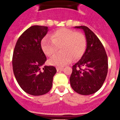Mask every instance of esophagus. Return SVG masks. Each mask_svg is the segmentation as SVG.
<instances>
[{"label": "esophagus", "instance_id": "1", "mask_svg": "<svg viewBox=\"0 0 120 120\" xmlns=\"http://www.w3.org/2000/svg\"><path fill=\"white\" fill-rule=\"evenodd\" d=\"M64 69V68L62 67H56V70L57 71H60V70H62Z\"/></svg>", "mask_w": 120, "mask_h": 120}]
</instances>
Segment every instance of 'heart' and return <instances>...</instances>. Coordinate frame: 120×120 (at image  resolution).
Listing matches in <instances>:
<instances>
[{
    "mask_svg": "<svg viewBox=\"0 0 120 120\" xmlns=\"http://www.w3.org/2000/svg\"><path fill=\"white\" fill-rule=\"evenodd\" d=\"M50 38L45 37L41 41V47L46 55L52 56L49 62L55 66H64L70 62L72 58L77 60L85 53L87 46L85 36L80 32L68 29H60L51 34Z\"/></svg>",
    "mask_w": 120,
    "mask_h": 120,
    "instance_id": "1",
    "label": "heart"
}]
</instances>
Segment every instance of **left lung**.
<instances>
[{
  "label": "left lung",
  "mask_w": 120,
  "mask_h": 120,
  "mask_svg": "<svg viewBox=\"0 0 120 120\" xmlns=\"http://www.w3.org/2000/svg\"><path fill=\"white\" fill-rule=\"evenodd\" d=\"M85 32L87 47L82 58L72 67L71 88L80 95H91L102 86L108 73V57L97 36L86 26H77Z\"/></svg>",
  "instance_id": "left-lung-1"
}]
</instances>
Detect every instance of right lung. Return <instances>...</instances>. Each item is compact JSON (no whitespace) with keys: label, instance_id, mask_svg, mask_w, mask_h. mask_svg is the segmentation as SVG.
Masks as SVG:
<instances>
[{"label":"right lung","instance_id":"add662e5","mask_svg":"<svg viewBox=\"0 0 120 120\" xmlns=\"http://www.w3.org/2000/svg\"><path fill=\"white\" fill-rule=\"evenodd\" d=\"M48 32L45 26L29 27L18 39L12 56L13 71L21 88L34 96L46 94L52 86L56 73L53 66L41 67L47 57L41 47V41Z\"/></svg>","mask_w":120,"mask_h":120}]
</instances>
